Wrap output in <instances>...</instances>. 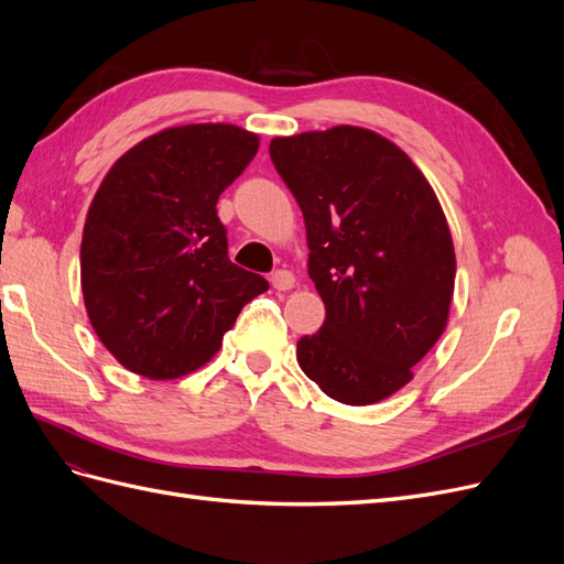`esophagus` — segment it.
<instances>
[{
    "label": "esophagus",
    "instance_id": "esophagus-1",
    "mask_svg": "<svg viewBox=\"0 0 564 564\" xmlns=\"http://www.w3.org/2000/svg\"><path fill=\"white\" fill-rule=\"evenodd\" d=\"M270 282H272V286L278 289V292H286V289L294 286L296 278H294L289 270H275V272H272V275H270Z\"/></svg>",
    "mask_w": 564,
    "mask_h": 564
}]
</instances>
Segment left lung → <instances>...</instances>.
I'll use <instances>...</instances> for the list:
<instances>
[{"mask_svg":"<svg viewBox=\"0 0 564 564\" xmlns=\"http://www.w3.org/2000/svg\"><path fill=\"white\" fill-rule=\"evenodd\" d=\"M296 197L324 324L296 344L305 377L344 404H373L412 381L445 332L456 259L447 218L416 164L360 127L272 139Z\"/></svg>","mask_w":564,"mask_h":564,"instance_id":"8db88e82","label":"left lung"}]
</instances>
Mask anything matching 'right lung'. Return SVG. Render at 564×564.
<instances>
[{"instance_id": "right-lung-1", "label": "right lung", "mask_w": 564, "mask_h": 564, "mask_svg": "<svg viewBox=\"0 0 564 564\" xmlns=\"http://www.w3.org/2000/svg\"><path fill=\"white\" fill-rule=\"evenodd\" d=\"M259 150L232 124L164 129L115 162L82 235V294L119 365L178 379L207 365L268 282L228 259L218 195Z\"/></svg>"}]
</instances>
